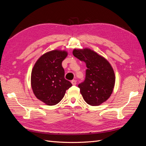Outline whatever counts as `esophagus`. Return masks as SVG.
<instances>
[{
    "label": "esophagus",
    "instance_id": "1",
    "mask_svg": "<svg viewBox=\"0 0 146 146\" xmlns=\"http://www.w3.org/2000/svg\"><path fill=\"white\" fill-rule=\"evenodd\" d=\"M71 83L72 84V85H76L77 82H76V81L75 80H73L71 81Z\"/></svg>",
    "mask_w": 146,
    "mask_h": 146
}]
</instances>
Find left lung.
Wrapping results in <instances>:
<instances>
[{"label": "left lung", "instance_id": "1", "mask_svg": "<svg viewBox=\"0 0 146 146\" xmlns=\"http://www.w3.org/2000/svg\"><path fill=\"white\" fill-rule=\"evenodd\" d=\"M72 54L86 65L85 81L78 85L83 99L91 106L102 104L112 94L115 84V75L111 64L90 48H74Z\"/></svg>", "mask_w": 146, "mask_h": 146}]
</instances>
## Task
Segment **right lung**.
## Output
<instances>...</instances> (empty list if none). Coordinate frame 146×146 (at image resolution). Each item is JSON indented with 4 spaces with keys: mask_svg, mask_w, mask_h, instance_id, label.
I'll return each instance as SVG.
<instances>
[{
    "mask_svg": "<svg viewBox=\"0 0 146 146\" xmlns=\"http://www.w3.org/2000/svg\"><path fill=\"white\" fill-rule=\"evenodd\" d=\"M65 50H54L43 54L35 63L31 74V86L36 98L47 105L59 103L66 91L72 86L64 78L62 61Z\"/></svg>",
    "mask_w": 146,
    "mask_h": 146,
    "instance_id": "1",
    "label": "right lung"
}]
</instances>
